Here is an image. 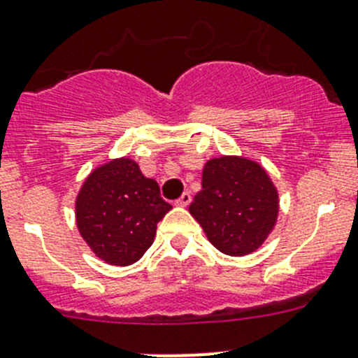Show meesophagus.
Masks as SVG:
<instances>
[{
  "label": "esophagus",
  "mask_w": 358,
  "mask_h": 358,
  "mask_svg": "<svg viewBox=\"0 0 358 358\" xmlns=\"http://www.w3.org/2000/svg\"><path fill=\"white\" fill-rule=\"evenodd\" d=\"M190 201H192V196H190V192H183L182 196L176 199V204H178V206H189Z\"/></svg>",
  "instance_id": "34e87169"
}]
</instances>
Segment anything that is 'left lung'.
<instances>
[{"label":"left lung","mask_w":358,"mask_h":358,"mask_svg":"<svg viewBox=\"0 0 358 358\" xmlns=\"http://www.w3.org/2000/svg\"><path fill=\"white\" fill-rule=\"evenodd\" d=\"M201 185L189 211L211 245L232 257L255 252L278 218V190L266 169L250 159L224 155L204 164Z\"/></svg>","instance_id":"8db88e82"}]
</instances>
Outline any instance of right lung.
I'll list each match as a JSON object with an SVG mask.
<instances>
[{
	"label": "right lung",
	"mask_w": 358,
	"mask_h": 358,
	"mask_svg": "<svg viewBox=\"0 0 358 358\" xmlns=\"http://www.w3.org/2000/svg\"><path fill=\"white\" fill-rule=\"evenodd\" d=\"M75 208L80 234L96 257L112 266H129L150 248L171 204L161 197L155 180L122 157L87 176Z\"/></svg>",
	"instance_id": "obj_1"
}]
</instances>
